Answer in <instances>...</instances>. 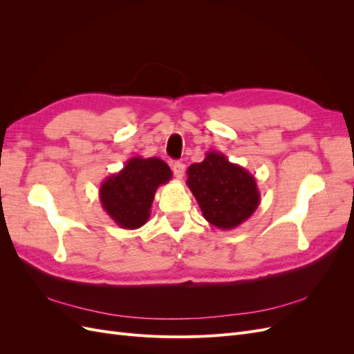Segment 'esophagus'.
<instances>
[{"label": "esophagus", "mask_w": 354, "mask_h": 354, "mask_svg": "<svg viewBox=\"0 0 354 354\" xmlns=\"http://www.w3.org/2000/svg\"><path fill=\"white\" fill-rule=\"evenodd\" d=\"M173 173H174L177 180H181L185 176V165L181 162H174L173 164Z\"/></svg>", "instance_id": "34e87169"}]
</instances>
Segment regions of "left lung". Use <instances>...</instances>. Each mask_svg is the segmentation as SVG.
I'll return each instance as SVG.
<instances>
[{
    "instance_id": "8db88e82",
    "label": "left lung",
    "mask_w": 354,
    "mask_h": 354,
    "mask_svg": "<svg viewBox=\"0 0 354 354\" xmlns=\"http://www.w3.org/2000/svg\"><path fill=\"white\" fill-rule=\"evenodd\" d=\"M187 187L202 216L221 230L236 229L260 205L255 177L220 152H207L202 162L187 168Z\"/></svg>"
}]
</instances>
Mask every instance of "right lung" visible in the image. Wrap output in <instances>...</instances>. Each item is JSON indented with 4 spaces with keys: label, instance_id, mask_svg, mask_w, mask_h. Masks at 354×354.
Returning <instances> with one entry per match:
<instances>
[{
    "label": "right lung",
    "instance_id": "obj_1",
    "mask_svg": "<svg viewBox=\"0 0 354 354\" xmlns=\"http://www.w3.org/2000/svg\"><path fill=\"white\" fill-rule=\"evenodd\" d=\"M173 177L169 167L156 156H134L124 168L103 180L99 198L116 226L127 230L142 227L151 217V207L159 186Z\"/></svg>",
    "mask_w": 354,
    "mask_h": 354
}]
</instances>
